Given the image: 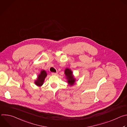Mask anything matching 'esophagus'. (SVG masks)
<instances>
[{
    "instance_id": "obj_1",
    "label": "esophagus",
    "mask_w": 127,
    "mask_h": 127,
    "mask_svg": "<svg viewBox=\"0 0 127 127\" xmlns=\"http://www.w3.org/2000/svg\"><path fill=\"white\" fill-rule=\"evenodd\" d=\"M57 74V72H52V75H56Z\"/></svg>"
}]
</instances>
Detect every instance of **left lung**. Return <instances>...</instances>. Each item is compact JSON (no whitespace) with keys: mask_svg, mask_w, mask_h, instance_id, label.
<instances>
[{"mask_svg":"<svg viewBox=\"0 0 127 127\" xmlns=\"http://www.w3.org/2000/svg\"><path fill=\"white\" fill-rule=\"evenodd\" d=\"M65 74L66 76V78L68 79V82L71 85H73L75 82V79L72 75V72L71 70L67 68L65 70Z\"/></svg>","mask_w":127,"mask_h":127,"instance_id":"1","label":"left lung"}]
</instances>
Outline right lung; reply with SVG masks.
<instances>
[{"instance_id":"obj_1","label":"right lung","mask_w":127,"mask_h":127,"mask_svg":"<svg viewBox=\"0 0 127 127\" xmlns=\"http://www.w3.org/2000/svg\"><path fill=\"white\" fill-rule=\"evenodd\" d=\"M47 76V73L45 70H42L41 72V74L39 75L37 80L35 81V84L38 86H41L44 82V79Z\"/></svg>"}]
</instances>
